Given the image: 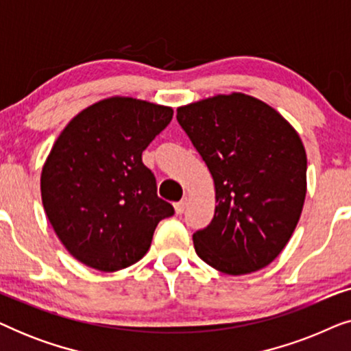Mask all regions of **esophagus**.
<instances>
[{
    "instance_id": "obj_1",
    "label": "esophagus",
    "mask_w": 351,
    "mask_h": 351,
    "mask_svg": "<svg viewBox=\"0 0 351 351\" xmlns=\"http://www.w3.org/2000/svg\"><path fill=\"white\" fill-rule=\"evenodd\" d=\"M185 208H186V198L180 199V201H177V203L174 204V209H176V213H177V214H182V213H184Z\"/></svg>"
}]
</instances>
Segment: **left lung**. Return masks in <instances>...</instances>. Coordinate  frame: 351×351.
<instances>
[{"mask_svg":"<svg viewBox=\"0 0 351 351\" xmlns=\"http://www.w3.org/2000/svg\"><path fill=\"white\" fill-rule=\"evenodd\" d=\"M177 121L215 186L214 219L193 234L196 254L227 275L267 267L304 208L306 155L299 134L275 108L241 93L179 107Z\"/></svg>","mask_w":351,"mask_h":351,"instance_id":"1","label":"left lung"}]
</instances>
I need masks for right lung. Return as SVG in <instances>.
Returning <instances> with one entry per match:
<instances>
[{
    "label": "right lung",
    "mask_w": 351,
    "mask_h": 351,
    "mask_svg": "<svg viewBox=\"0 0 351 351\" xmlns=\"http://www.w3.org/2000/svg\"><path fill=\"white\" fill-rule=\"evenodd\" d=\"M172 113L145 100L110 97L62 131L43 166L41 198L76 261L100 271L123 270L145 256L160 220L174 215L142 162Z\"/></svg>",
    "instance_id": "add662e5"
}]
</instances>
